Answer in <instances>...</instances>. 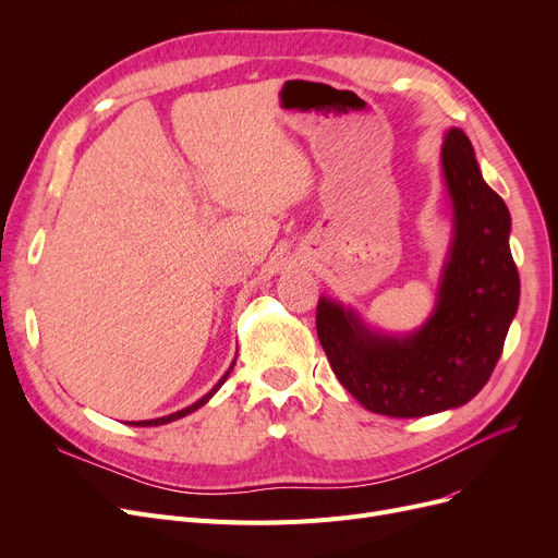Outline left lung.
Returning <instances> with one entry per match:
<instances>
[{"instance_id":"obj_1","label":"left lung","mask_w":558,"mask_h":558,"mask_svg":"<svg viewBox=\"0 0 558 558\" xmlns=\"http://www.w3.org/2000/svg\"><path fill=\"white\" fill-rule=\"evenodd\" d=\"M441 171L452 240L425 324L391 335L373 330L335 299L320 296L316 307L318 341L335 375L373 414L418 418L473 400L500 360L518 312L511 215L482 179L461 129L444 135Z\"/></svg>"}]
</instances>
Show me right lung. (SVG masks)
Returning <instances> with one entry per match:
<instances>
[{"mask_svg": "<svg viewBox=\"0 0 558 558\" xmlns=\"http://www.w3.org/2000/svg\"><path fill=\"white\" fill-rule=\"evenodd\" d=\"M232 366H234V360H232V364L228 366V371L221 375V379H219V383L208 391V393H205L203 398H198L194 404H190V407H185V409H181V412H173V414H169V416H160V418H151V421H131L129 425H133V427H156V425H167V423H171V421H179V418H183V416H187V414H192V412H196V409L198 407H203L205 402H208L219 389H221V385L226 383V379H228V375H230V371H232Z\"/></svg>", "mask_w": 558, "mask_h": 558, "instance_id": "add662e5", "label": "right lung"}]
</instances>
